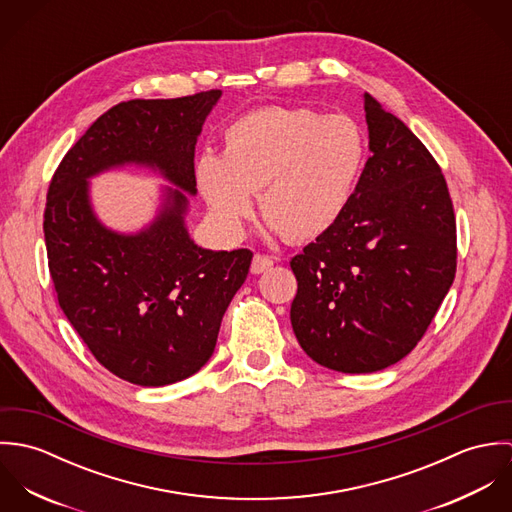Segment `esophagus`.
I'll return each mask as SVG.
<instances>
[{
	"mask_svg": "<svg viewBox=\"0 0 512 512\" xmlns=\"http://www.w3.org/2000/svg\"><path fill=\"white\" fill-rule=\"evenodd\" d=\"M272 266H274V260H272L270 256L256 254V256H254V260H252L250 270H252V274H264V272H268Z\"/></svg>",
	"mask_w": 512,
	"mask_h": 512,
	"instance_id": "34e87169",
	"label": "esophagus"
}]
</instances>
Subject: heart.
<instances>
[{
    "label": "heart",
    "instance_id": "heart-1",
    "mask_svg": "<svg viewBox=\"0 0 512 512\" xmlns=\"http://www.w3.org/2000/svg\"><path fill=\"white\" fill-rule=\"evenodd\" d=\"M365 165V138L349 116L268 106L236 118L222 136V157L203 153L195 181L220 230L238 238L254 215L274 232L305 242L345 215Z\"/></svg>",
    "mask_w": 512,
    "mask_h": 512
}]
</instances>
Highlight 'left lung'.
I'll return each instance as SVG.
<instances>
[{
	"instance_id": "8db88e82",
	"label": "left lung",
	"mask_w": 512,
	"mask_h": 512,
	"mask_svg": "<svg viewBox=\"0 0 512 512\" xmlns=\"http://www.w3.org/2000/svg\"><path fill=\"white\" fill-rule=\"evenodd\" d=\"M365 98L368 149L339 222L293 256L292 327L317 365L376 372L424 337L455 278V215L436 159Z\"/></svg>"
}]
</instances>
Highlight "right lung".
<instances>
[{"label":"right lung","instance_id":"add662e5","mask_svg":"<svg viewBox=\"0 0 512 512\" xmlns=\"http://www.w3.org/2000/svg\"><path fill=\"white\" fill-rule=\"evenodd\" d=\"M220 94L110 108L69 149L49 185L43 230L59 305L94 359L138 386L173 384L205 366L250 270V250L201 248L185 222L189 195H197V138ZM126 164L174 185L138 233L108 229L89 201L87 181Z\"/></svg>","mask_w":512,"mask_h":512}]
</instances>
